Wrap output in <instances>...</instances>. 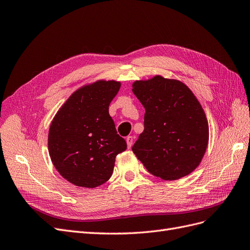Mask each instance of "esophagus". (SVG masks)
Here are the masks:
<instances>
[{
  "label": "esophagus",
  "mask_w": 250,
  "mask_h": 250,
  "mask_svg": "<svg viewBox=\"0 0 250 250\" xmlns=\"http://www.w3.org/2000/svg\"><path fill=\"white\" fill-rule=\"evenodd\" d=\"M126 143H127V147L128 148H131L132 144H133V137H131V135H129V137L126 138Z\"/></svg>",
  "instance_id": "1"
}]
</instances>
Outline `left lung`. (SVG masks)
<instances>
[{"label": "left lung", "instance_id": "8db88e82", "mask_svg": "<svg viewBox=\"0 0 250 250\" xmlns=\"http://www.w3.org/2000/svg\"><path fill=\"white\" fill-rule=\"evenodd\" d=\"M132 92L145 107L144 131L133 153L152 175L176 180L198 167L208 143V123L185 83L160 75L138 80Z\"/></svg>", "mask_w": 250, "mask_h": 250}]
</instances>
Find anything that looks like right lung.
Masks as SVG:
<instances>
[{
    "instance_id": "obj_1",
    "label": "right lung",
    "mask_w": 250,
    "mask_h": 250,
    "mask_svg": "<svg viewBox=\"0 0 250 250\" xmlns=\"http://www.w3.org/2000/svg\"><path fill=\"white\" fill-rule=\"evenodd\" d=\"M121 83L99 80L74 92L53 119L48 137L51 161L71 184L96 188L110 178L116 156L127 148L108 106Z\"/></svg>"
}]
</instances>
